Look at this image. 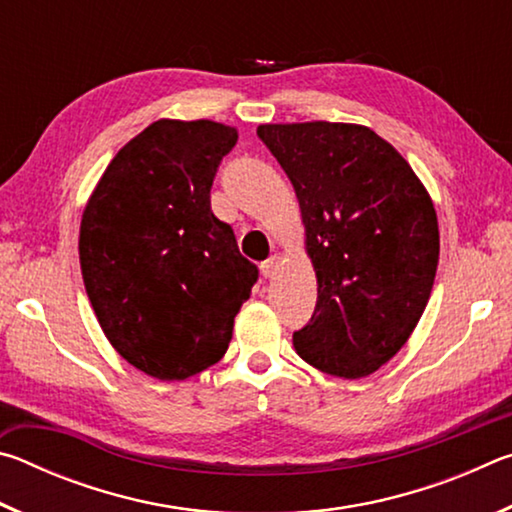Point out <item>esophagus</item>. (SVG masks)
Returning a JSON list of instances; mask_svg holds the SVG:
<instances>
[{
    "label": "esophagus",
    "mask_w": 512,
    "mask_h": 512,
    "mask_svg": "<svg viewBox=\"0 0 512 512\" xmlns=\"http://www.w3.org/2000/svg\"><path fill=\"white\" fill-rule=\"evenodd\" d=\"M277 268H280V255H271L266 262H262V275L268 280V277L277 273Z\"/></svg>",
    "instance_id": "1"
}]
</instances>
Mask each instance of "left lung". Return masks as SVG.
I'll use <instances>...</instances> for the list:
<instances>
[{
    "mask_svg": "<svg viewBox=\"0 0 512 512\" xmlns=\"http://www.w3.org/2000/svg\"><path fill=\"white\" fill-rule=\"evenodd\" d=\"M257 135L296 189L318 277L296 352L327 375L366 377L400 352L431 296L440 237L427 189L366 126L264 124Z\"/></svg>",
    "mask_w": 512,
    "mask_h": 512,
    "instance_id": "left-lung-1",
    "label": "left lung"
}]
</instances>
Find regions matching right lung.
I'll return each instance as SVG.
<instances>
[{
	"instance_id": "add662e5",
	"label": "right lung",
	"mask_w": 512,
	"mask_h": 512,
	"mask_svg": "<svg viewBox=\"0 0 512 512\" xmlns=\"http://www.w3.org/2000/svg\"><path fill=\"white\" fill-rule=\"evenodd\" d=\"M235 144V128L216 121H153L112 158L83 212L94 314L112 348L155 379L214 366L259 277L210 207Z\"/></svg>"
}]
</instances>
